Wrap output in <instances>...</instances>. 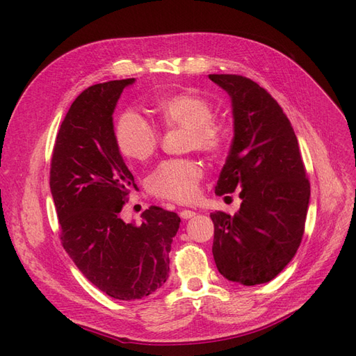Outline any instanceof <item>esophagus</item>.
<instances>
[{"mask_svg": "<svg viewBox=\"0 0 356 356\" xmlns=\"http://www.w3.org/2000/svg\"><path fill=\"white\" fill-rule=\"evenodd\" d=\"M196 215V212L195 211H190V209H182V211H179V217L182 218V220H188V218H191V217H195Z\"/></svg>", "mask_w": 356, "mask_h": 356, "instance_id": "34e87169", "label": "esophagus"}]
</instances>
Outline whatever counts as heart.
Masks as SVG:
<instances>
[{
    "instance_id": "1",
    "label": "heart",
    "mask_w": 356,
    "mask_h": 356,
    "mask_svg": "<svg viewBox=\"0 0 356 356\" xmlns=\"http://www.w3.org/2000/svg\"><path fill=\"white\" fill-rule=\"evenodd\" d=\"M160 126L182 127L187 131L186 149L218 159L230 141V129L224 120L213 117V104L196 92H177L159 98L153 105ZM114 143L126 159L147 161L160 145V134L144 117L124 111L114 124ZM203 166L196 159H174L160 163L147 178L149 195L177 203H188L197 196Z\"/></svg>"
}]
</instances>
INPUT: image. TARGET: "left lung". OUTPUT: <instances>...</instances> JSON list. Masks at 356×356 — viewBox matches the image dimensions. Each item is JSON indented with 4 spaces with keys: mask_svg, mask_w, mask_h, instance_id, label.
Wrapping results in <instances>:
<instances>
[{
    "mask_svg": "<svg viewBox=\"0 0 356 356\" xmlns=\"http://www.w3.org/2000/svg\"><path fill=\"white\" fill-rule=\"evenodd\" d=\"M232 96L234 138L215 187L240 190L239 212L211 213L212 254L232 282L272 281L293 260L305 234L310 182L294 129L260 84L236 74H209Z\"/></svg>",
    "mask_w": 356,
    "mask_h": 356,
    "instance_id": "8db88e82",
    "label": "left lung"
}]
</instances>
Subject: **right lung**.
I'll use <instances>...</instances> for the list:
<instances>
[{
	"mask_svg": "<svg viewBox=\"0 0 356 356\" xmlns=\"http://www.w3.org/2000/svg\"><path fill=\"white\" fill-rule=\"evenodd\" d=\"M134 79L93 84L71 104L58 131L50 161V190L63 250L102 293L138 300L166 282L175 212L149 207L143 224L120 213L135 187L114 143L113 113Z\"/></svg>",
	"mask_w": 356,
	"mask_h": 356,
	"instance_id": "obj_1",
	"label": "right lung"
}]
</instances>
